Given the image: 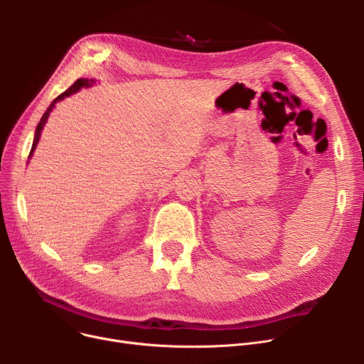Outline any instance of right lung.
Here are the masks:
<instances>
[{
  "instance_id": "obj_1",
  "label": "right lung",
  "mask_w": 364,
  "mask_h": 364,
  "mask_svg": "<svg viewBox=\"0 0 364 364\" xmlns=\"http://www.w3.org/2000/svg\"><path fill=\"white\" fill-rule=\"evenodd\" d=\"M91 82H94L92 80H76L65 92H62L60 95H57V97L53 100V103L48 106V109L46 110V113L43 114V118H41V121H40V124H38V127H36V131H35V139H33V144H32V149H31V153H29V158L32 156V153H33V150H35V147H36V144H38V140H40V136H41V129L44 128V125H46V122H47V119H48V117H50V112L53 110V107H54V105L59 102V100H62V99H65V97H69L70 94H73V92H76L78 91L81 87H88Z\"/></svg>"
}]
</instances>
